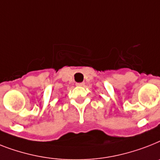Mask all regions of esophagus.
<instances>
[{"label":"esophagus","mask_w":160,"mask_h":160,"mask_svg":"<svg viewBox=\"0 0 160 160\" xmlns=\"http://www.w3.org/2000/svg\"><path fill=\"white\" fill-rule=\"evenodd\" d=\"M76 85H77V86H84V82H82V83H77V84H76Z\"/></svg>","instance_id":"obj_1"}]
</instances>
